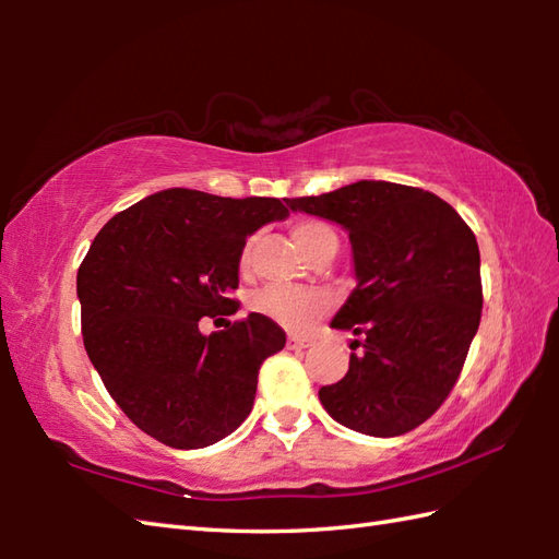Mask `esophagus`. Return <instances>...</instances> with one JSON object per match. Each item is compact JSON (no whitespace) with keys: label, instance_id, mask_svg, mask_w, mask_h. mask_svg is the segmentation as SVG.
I'll return each instance as SVG.
<instances>
[{"label":"esophagus","instance_id":"1","mask_svg":"<svg viewBox=\"0 0 559 559\" xmlns=\"http://www.w3.org/2000/svg\"><path fill=\"white\" fill-rule=\"evenodd\" d=\"M312 338L310 336H298V334H290L288 336V348L290 350H302V348H310L312 346Z\"/></svg>","mask_w":559,"mask_h":559}]
</instances>
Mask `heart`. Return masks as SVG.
<instances>
[{
	"label": "heart",
	"mask_w": 559,
	"mask_h": 559,
	"mask_svg": "<svg viewBox=\"0 0 559 559\" xmlns=\"http://www.w3.org/2000/svg\"><path fill=\"white\" fill-rule=\"evenodd\" d=\"M293 240L298 242L305 254L326 240H336V235L319 221H298L293 225ZM252 242L247 240L240 252V266L247 269L252 257ZM252 310L264 314L271 322L286 326L290 331H302L314 319L324 317L331 307V295L317 288H295V286H266L252 295Z\"/></svg>",
	"instance_id": "heart-1"
}]
</instances>
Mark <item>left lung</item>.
I'll return each instance as SVG.
<instances>
[{"mask_svg":"<svg viewBox=\"0 0 559 559\" xmlns=\"http://www.w3.org/2000/svg\"><path fill=\"white\" fill-rule=\"evenodd\" d=\"M350 237L358 286L331 326L360 336L341 382L319 389L336 423L399 437L454 389L483 310L476 235L444 199L418 187L360 180L322 197L286 199Z\"/></svg>","mask_w":559,"mask_h":559,"instance_id":"1","label":"left lung"}]
</instances>
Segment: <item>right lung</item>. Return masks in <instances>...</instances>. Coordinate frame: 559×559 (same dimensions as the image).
Returning <instances> with one entry per match:
<instances>
[{"label":"right lung","mask_w":559,"mask_h":559,"mask_svg":"<svg viewBox=\"0 0 559 559\" xmlns=\"http://www.w3.org/2000/svg\"><path fill=\"white\" fill-rule=\"evenodd\" d=\"M288 218L278 199L163 189L117 213L76 273L83 346L117 406L173 449L216 444L254 406L259 367L286 346L264 314H235L240 252L261 225Z\"/></svg>","instance_id":"add662e5"}]
</instances>
